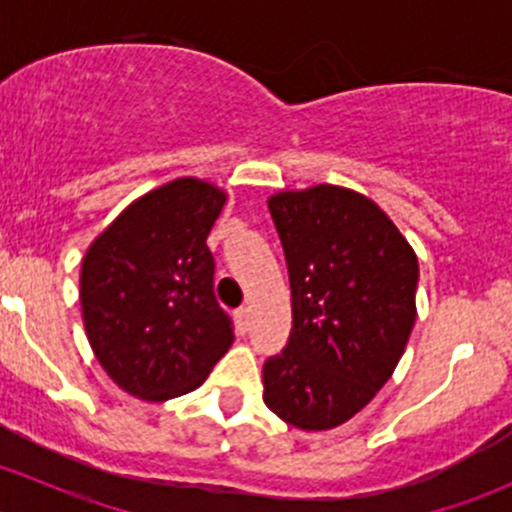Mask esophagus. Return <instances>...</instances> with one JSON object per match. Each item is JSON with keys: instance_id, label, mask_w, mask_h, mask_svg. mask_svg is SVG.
I'll list each match as a JSON object with an SVG mask.
<instances>
[{"instance_id": "34e87169", "label": "esophagus", "mask_w": 512, "mask_h": 512, "mask_svg": "<svg viewBox=\"0 0 512 512\" xmlns=\"http://www.w3.org/2000/svg\"><path fill=\"white\" fill-rule=\"evenodd\" d=\"M235 324H237V332L245 334L250 329V307H240L235 312Z\"/></svg>"}]
</instances>
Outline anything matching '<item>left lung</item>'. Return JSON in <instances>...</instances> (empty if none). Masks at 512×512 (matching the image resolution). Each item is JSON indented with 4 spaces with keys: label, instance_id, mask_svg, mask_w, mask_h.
<instances>
[{
    "label": "left lung",
    "instance_id": "obj_1",
    "mask_svg": "<svg viewBox=\"0 0 512 512\" xmlns=\"http://www.w3.org/2000/svg\"><path fill=\"white\" fill-rule=\"evenodd\" d=\"M289 289L287 347L262 366L265 404L289 426L349 421L389 381L416 322L418 260L384 210L314 185L270 198Z\"/></svg>",
    "mask_w": 512,
    "mask_h": 512
}]
</instances>
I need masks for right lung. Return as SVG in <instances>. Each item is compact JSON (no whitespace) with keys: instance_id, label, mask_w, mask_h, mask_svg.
<instances>
[{"instance_id":"1","label":"right lung","mask_w":512,"mask_h":512,"mask_svg":"<svg viewBox=\"0 0 512 512\" xmlns=\"http://www.w3.org/2000/svg\"><path fill=\"white\" fill-rule=\"evenodd\" d=\"M223 205L215 185L178 178L128 205L86 252L81 309L91 349L138 399L198 389L235 339L205 245Z\"/></svg>"}]
</instances>
